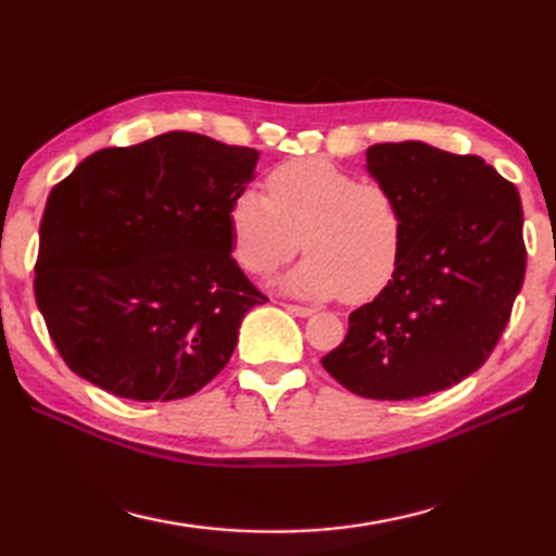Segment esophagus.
<instances>
[{
  "label": "esophagus",
  "mask_w": 556,
  "mask_h": 556,
  "mask_svg": "<svg viewBox=\"0 0 556 556\" xmlns=\"http://www.w3.org/2000/svg\"><path fill=\"white\" fill-rule=\"evenodd\" d=\"M290 315H295V317H309V315H315V309H309V307H303V305H283Z\"/></svg>",
  "instance_id": "1"
}]
</instances>
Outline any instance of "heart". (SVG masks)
Here are the masks:
<instances>
[{
  "mask_svg": "<svg viewBox=\"0 0 556 556\" xmlns=\"http://www.w3.org/2000/svg\"><path fill=\"white\" fill-rule=\"evenodd\" d=\"M268 198L241 190L229 202L231 251L251 276L295 256L307 258L278 286L290 295L366 303L391 283L401 263L405 219L395 194L376 180L323 159L288 161L270 170Z\"/></svg>",
  "mask_w": 556,
  "mask_h": 556,
  "instance_id": "obj_1",
  "label": "heart"
}]
</instances>
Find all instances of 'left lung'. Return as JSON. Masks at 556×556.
<instances>
[{"label":"left lung","mask_w":556,"mask_h":556,"mask_svg":"<svg viewBox=\"0 0 556 556\" xmlns=\"http://www.w3.org/2000/svg\"><path fill=\"white\" fill-rule=\"evenodd\" d=\"M366 170L401 204L403 253L323 366L362 397L413 401L469 378L498 344L525 280L522 204L479 155L422 141L368 146Z\"/></svg>","instance_id":"8db88e82"}]
</instances>
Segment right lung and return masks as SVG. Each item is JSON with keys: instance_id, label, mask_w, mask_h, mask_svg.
I'll return each mask as SVG.
<instances>
[{"instance_id": "add662e5", "label": "right lung", "mask_w": 556, "mask_h": 556, "mask_svg": "<svg viewBox=\"0 0 556 556\" xmlns=\"http://www.w3.org/2000/svg\"><path fill=\"white\" fill-rule=\"evenodd\" d=\"M258 151L168 131L104 149L48 194L36 303L73 371L126 401L198 393L263 305L231 258L229 202Z\"/></svg>"}]
</instances>
